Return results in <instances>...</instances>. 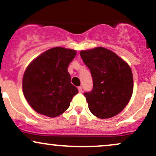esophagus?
<instances>
[{"mask_svg": "<svg viewBox=\"0 0 156 156\" xmlns=\"http://www.w3.org/2000/svg\"><path fill=\"white\" fill-rule=\"evenodd\" d=\"M78 92H79L80 93L82 92V91H83V89H82V87H78Z\"/></svg>", "mask_w": 156, "mask_h": 156, "instance_id": "obj_1", "label": "esophagus"}]
</instances>
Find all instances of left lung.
Instances as JSON below:
<instances>
[{"instance_id":"1","label":"left lung","mask_w":156,"mask_h":156,"mask_svg":"<svg viewBox=\"0 0 156 156\" xmlns=\"http://www.w3.org/2000/svg\"><path fill=\"white\" fill-rule=\"evenodd\" d=\"M80 55L92 77V91L84 93L90 112L101 119L117 115L133 93L129 65L114 52L102 47L82 51Z\"/></svg>"}]
</instances>
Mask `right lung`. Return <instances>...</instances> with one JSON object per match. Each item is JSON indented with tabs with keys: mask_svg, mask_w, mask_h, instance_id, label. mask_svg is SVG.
Returning <instances> with one entry per match:
<instances>
[{
	"mask_svg": "<svg viewBox=\"0 0 156 156\" xmlns=\"http://www.w3.org/2000/svg\"><path fill=\"white\" fill-rule=\"evenodd\" d=\"M76 55L74 50L53 48L28 66L23 76L25 98L35 112L49 117L59 116L69 108L78 90L71 83L67 67Z\"/></svg>",
	"mask_w": 156,
	"mask_h": 156,
	"instance_id": "add662e5",
	"label": "right lung"
}]
</instances>
